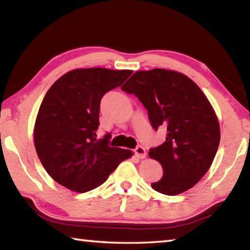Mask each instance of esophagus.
Instances as JSON below:
<instances>
[{"instance_id":"34e87169","label":"esophagus","mask_w":250,"mask_h":250,"mask_svg":"<svg viewBox=\"0 0 250 250\" xmlns=\"http://www.w3.org/2000/svg\"><path fill=\"white\" fill-rule=\"evenodd\" d=\"M134 154L137 155L139 159H145L146 158V150H145V147L141 146H137L134 149Z\"/></svg>"}]
</instances>
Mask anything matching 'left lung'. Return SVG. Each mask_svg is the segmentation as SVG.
I'll return each instance as SVG.
<instances>
[{"label":"left lung","mask_w":250,"mask_h":250,"mask_svg":"<svg viewBox=\"0 0 250 250\" xmlns=\"http://www.w3.org/2000/svg\"><path fill=\"white\" fill-rule=\"evenodd\" d=\"M121 89L138 97L152 128L167 130L164 143L149 151L163 168L152 188L173 196L193 188L208 171L221 140L217 117L200 87L183 74L155 68L134 73Z\"/></svg>","instance_id":"left-lung-1"}]
</instances>
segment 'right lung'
Instances as JSON below:
<instances>
[{
  "mask_svg": "<svg viewBox=\"0 0 250 250\" xmlns=\"http://www.w3.org/2000/svg\"><path fill=\"white\" fill-rule=\"evenodd\" d=\"M131 70L75 69L62 76L46 92L37 113L34 143L53 180L84 193L104 183L132 151L109 146L110 135L97 139L100 103L121 86Z\"/></svg>",
  "mask_w": 250,
  "mask_h": 250,
  "instance_id": "add662e5",
  "label": "right lung"
}]
</instances>
